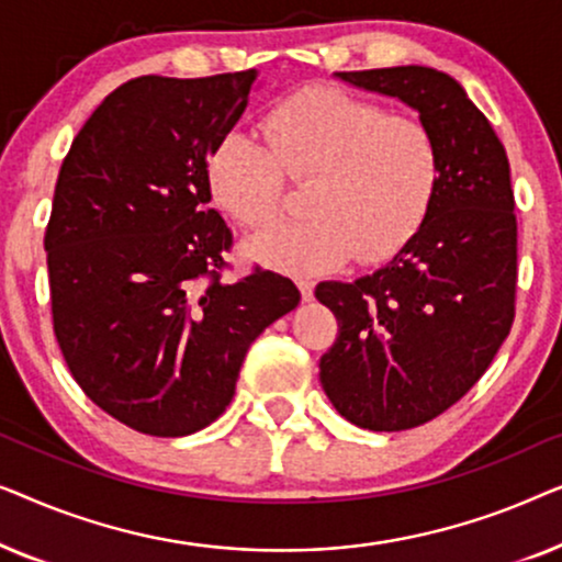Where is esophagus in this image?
<instances>
[{
  "label": "esophagus",
  "mask_w": 562,
  "mask_h": 562,
  "mask_svg": "<svg viewBox=\"0 0 562 562\" xmlns=\"http://www.w3.org/2000/svg\"><path fill=\"white\" fill-rule=\"evenodd\" d=\"M296 286H299V291H302V299H304V302H310V299H312V291H314V281H312V279H306V276H299V279H296Z\"/></svg>",
  "instance_id": "esophagus-1"
}]
</instances>
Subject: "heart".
Listing matches in <instances>:
<instances>
[{"label": "heart", "mask_w": 562, "mask_h": 562, "mask_svg": "<svg viewBox=\"0 0 562 562\" xmlns=\"http://www.w3.org/2000/svg\"><path fill=\"white\" fill-rule=\"evenodd\" d=\"M263 140L222 135L206 158L214 199L243 227L279 217L286 179L310 181V217L266 229L250 256L283 273H319L350 256L375 263L412 240L435 202L440 153L422 122L340 89H306L263 120Z\"/></svg>", "instance_id": "1"}]
</instances>
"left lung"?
Here are the masks:
<instances>
[{
    "label": "left lung",
    "mask_w": 562,
    "mask_h": 562,
    "mask_svg": "<svg viewBox=\"0 0 562 562\" xmlns=\"http://www.w3.org/2000/svg\"><path fill=\"white\" fill-rule=\"evenodd\" d=\"M337 76L414 106L440 153L435 202L394 260L358 281L314 289L337 317V340L319 360L329 402L352 425L402 432L460 402L514 325L509 158L486 114L448 74L394 66Z\"/></svg>",
    "instance_id": "8db88e82"
}]
</instances>
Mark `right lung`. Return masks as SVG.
<instances>
[{
	"label": "right lung",
	"mask_w": 562,
	"mask_h": 562,
	"mask_svg": "<svg viewBox=\"0 0 562 562\" xmlns=\"http://www.w3.org/2000/svg\"><path fill=\"white\" fill-rule=\"evenodd\" d=\"M252 81L256 68L130 79L60 166L45 229L53 333L83 394L143 435L212 425L252 340L302 299L260 266L222 279L233 233L210 210L206 158Z\"/></svg>",
	"instance_id": "right-lung-1"
}]
</instances>
